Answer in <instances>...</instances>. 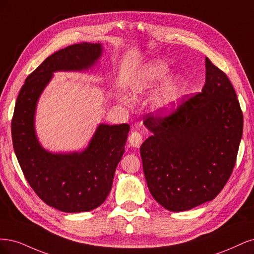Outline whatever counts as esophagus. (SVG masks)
<instances>
[{
	"instance_id": "1",
	"label": "esophagus",
	"mask_w": 254,
	"mask_h": 254,
	"mask_svg": "<svg viewBox=\"0 0 254 254\" xmlns=\"http://www.w3.org/2000/svg\"><path fill=\"white\" fill-rule=\"evenodd\" d=\"M142 141H143L142 135L139 132H137V130H134V132L130 133L128 136V142L130 143V145L134 146V148H139L140 144L142 143Z\"/></svg>"
}]
</instances>
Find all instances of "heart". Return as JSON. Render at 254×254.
I'll list each match as a JSON object with an SVG mask.
<instances>
[{
    "mask_svg": "<svg viewBox=\"0 0 254 254\" xmlns=\"http://www.w3.org/2000/svg\"><path fill=\"white\" fill-rule=\"evenodd\" d=\"M169 68L161 61H152L139 70L129 86L133 95L144 94L166 79ZM183 92V81L179 78L169 79L153 98V106L156 110H166L174 104Z\"/></svg>",
    "mask_w": 254,
    "mask_h": 254,
    "instance_id": "heart-1",
    "label": "heart"
}]
</instances>
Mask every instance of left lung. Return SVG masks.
<instances>
[{"instance_id":"8db88e82","label":"left lung","mask_w":254,"mask_h":254,"mask_svg":"<svg viewBox=\"0 0 254 254\" xmlns=\"http://www.w3.org/2000/svg\"><path fill=\"white\" fill-rule=\"evenodd\" d=\"M145 115L152 136L140 146L149 190L169 211L215 198L230 178L243 135V112L226 73L206 58L201 92L169 115Z\"/></svg>"}]
</instances>
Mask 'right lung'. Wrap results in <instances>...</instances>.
Segmentation results:
<instances>
[{
	"label": "right lung",
	"mask_w": 254,
	"mask_h": 254,
	"mask_svg": "<svg viewBox=\"0 0 254 254\" xmlns=\"http://www.w3.org/2000/svg\"><path fill=\"white\" fill-rule=\"evenodd\" d=\"M101 52L99 43H81L47 57L26 78L11 120L13 149L26 181L46 204L67 213L94 210L108 197L129 126L100 125L83 152L53 154L36 137V105L54 71L87 69Z\"/></svg>",
	"instance_id": "obj_1"
}]
</instances>
